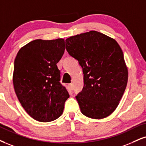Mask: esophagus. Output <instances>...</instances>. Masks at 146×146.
<instances>
[{
    "label": "esophagus",
    "instance_id": "obj_1",
    "mask_svg": "<svg viewBox=\"0 0 146 146\" xmlns=\"http://www.w3.org/2000/svg\"><path fill=\"white\" fill-rule=\"evenodd\" d=\"M68 87H69L70 89H71V90H73V89H74V85H73L72 83L68 84Z\"/></svg>",
    "mask_w": 146,
    "mask_h": 146
}]
</instances>
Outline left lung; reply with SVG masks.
Wrapping results in <instances>:
<instances>
[{
  "label": "left lung",
  "mask_w": 146,
  "mask_h": 146,
  "mask_svg": "<svg viewBox=\"0 0 146 146\" xmlns=\"http://www.w3.org/2000/svg\"><path fill=\"white\" fill-rule=\"evenodd\" d=\"M66 50L78 61L84 87L76 96L84 116L102 119L114 111L125 92L128 69L118 42L101 32L90 31L66 40Z\"/></svg>",
  "instance_id": "left-lung-1"
}]
</instances>
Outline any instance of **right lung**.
<instances>
[{
  "instance_id": "1",
  "label": "right lung",
  "mask_w": 146,
  "mask_h": 146,
  "mask_svg": "<svg viewBox=\"0 0 146 146\" xmlns=\"http://www.w3.org/2000/svg\"><path fill=\"white\" fill-rule=\"evenodd\" d=\"M64 51L63 38L36 39L21 47L15 57L13 81L16 95L26 112L39 122L58 118L70 97L59 82L57 66Z\"/></svg>"
}]
</instances>
